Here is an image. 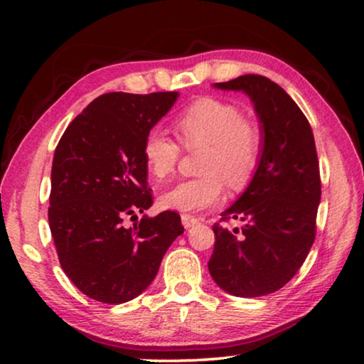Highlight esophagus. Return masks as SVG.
Listing matches in <instances>:
<instances>
[{
	"mask_svg": "<svg viewBox=\"0 0 364 364\" xmlns=\"http://www.w3.org/2000/svg\"><path fill=\"white\" fill-rule=\"evenodd\" d=\"M181 218H182V225L186 228H191V227L197 225V223H198V218L188 215V213H182Z\"/></svg>",
	"mask_w": 364,
	"mask_h": 364,
	"instance_id": "1",
	"label": "esophagus"
}]
</instances>
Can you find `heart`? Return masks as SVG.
<instances>
[{"label":"heart","instance_id":"obj_1","mask_svg":"<svg viewBox=\"0 0 364 364\" xmlns=\"http://www.w3.org/2000/svg\"><path fill=\"white\" fill-rule=\"evenodd\" d=\"M173 131L186 149L205 147L200 171L205 176L182 181L161 196L167 210L196 213L215 207L223 198V181L233 191L252 181L262 154V136L240 109L217 97H200L177 114ZM178 146L159 129L142 141V159L149 176L166 181L176 171Z\"/></svg>","mask_w":364,"mask_h":364}]
</instances>
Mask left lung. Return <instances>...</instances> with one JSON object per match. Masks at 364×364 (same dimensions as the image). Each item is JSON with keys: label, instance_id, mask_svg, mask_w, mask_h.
Instances as JSON below:
<instances>
[{"label": "left lung", "instance_id": "1", "mask_svg": "<svg viewBox=\"0 0 364 364\" xmlns=\"http://www.w3.org/2000/svg\"><path fill=\"white\" fill-rule=\"evenodd\" d=\"M245 92L260 122L262 154L245 192L215 223L208 272L223 291L253 298L280 290L295 277L315 242L321 198L320 166L310 122L296 102L265 76L215 82Z\"/></svg>", "mask_w": 364, "mask_h": 364}]
</instances>
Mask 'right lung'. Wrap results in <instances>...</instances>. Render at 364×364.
I'll use <instances>...</instances> for the list:
<instances>
[{
	"label": "right lung",
	"instance_id": "right-lung-1",
	"mask_svg": "<svg viewBox=\"0 0 364 364\" xmlns=\"http://www.w3.org/2000/svg\"><path fill=\"white\" fill-rule=\"evenodd\" d=\"M177 97L102 94L69 124L54 151L49 228L64 273L92 300L119 305L141 295L183 233L171 210L122 225L152 205L142 141Z\"/></svg>",
	"mask_w": 364,
	"mask_h": 364
}]
</instances>
